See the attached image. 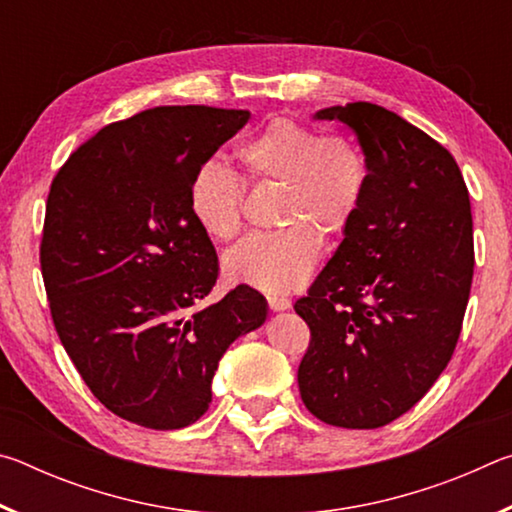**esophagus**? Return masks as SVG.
Instances as JSON below:
<instances>
[{
    "label": "esophagus",
    "instance_id": "esophagus-1",
    "mask_svg": "<svg viewBox=\"0 0 512 512\" xmlns=\"http://www.w3.org/2000/svg\"><path fill=\"white\" fill-rule=\"evenodd\" d=\"M268 307H271L273 311H284L291 307V300L284 296H268Z\"/></svg>",
    "mask_w": 512,
    "mask_h": 512
}]
</instances>
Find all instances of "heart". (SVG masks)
Listing matches in <instances>:
<instances>
[{"mask_svg": "<svg viewBox=\"0 0 512 512\" xmlns=\"http://www.w3.org/2000/svg\"><path fill=\"white\" fill-rule=\"evenodd\" d=\"M237 158L253 180H275L284 192L277 232L250 235L223 257L230 282L280 296L298 289L314 271L320 238L350 230L366 196L368 167L357 144L343 135H320L296 119H271L241 144ZM244 187L228 167L205 162L189 183V212L207 237L228 241L241 230Z\"/></svg>", "mask_w": 512, "mask_h": 512, "instance_id": "obj_1", "label": "heart"}]
</instances>
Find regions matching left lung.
<instances>
[{
	"mask_svg": "<svg viewBox=\"0 0 512 512\" xmlns=\"http://www.w3.org/2000/svg\"><path fill=\"white\" fill-rule=\"evenodd\" d=\"M357 135L359 214L293 309L311 341L300 397L318 420L377 429L418 404L452 359L470 298V194L445 146L368 101L318 110Z\"/></svg>",
	"mask_w": 512,
	"mask_h": 512,
	"instance_id": "left-lung-1",
	"label": "left lung"
}]
</instances>
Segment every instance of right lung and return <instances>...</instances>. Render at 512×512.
<instances>
[{"label": "right lung", "mask_w": 512, "mask_h": 512, "mask_svg": "<svg viewBox=\"0 0 512 512\" xmlns=\"http://www.w3.org/2000/svg\"><path fill=\"white\" fill-rule=\"evenodd\" d=\"M248 110L160 106L79 146L49 189L40 266L51 318L92 395L146 429H183L212 402L230 343L264 325L266 298L212 291L219 259L189 212L194 171Z\"/></svg>", "instance_id": "obj_1"}]
</instances>
